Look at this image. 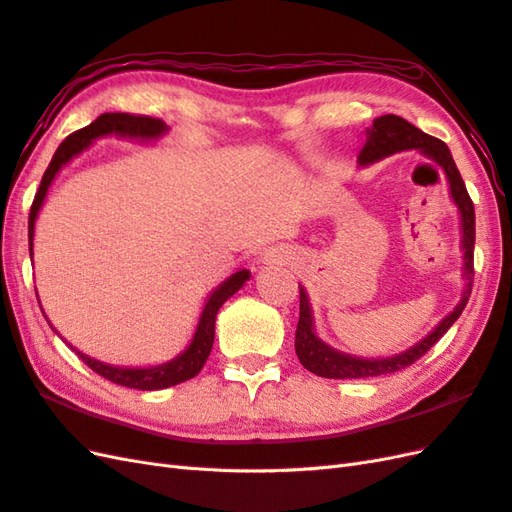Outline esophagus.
<instances>
[{
  "mask_svg": "<svg viewBox=\"0 0 512 512\" xmlns=\"http://www.w3.org/2000/svg\"><path fill=\"white\" fill-rule=\"evenodd\" d=\"M266 261H270V255H268V257H266Z\"/></svg>",
  "mask_w": 512,
  "mask_h": 512,
  "instance_id": "1",
  "label": "esophagus"
}]
</instances>
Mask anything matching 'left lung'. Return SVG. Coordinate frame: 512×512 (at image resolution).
Segmentation results:
<instances>
[{
  "instance_id": "obj_1",
  "label": "left lung",
  "mask_w": 512,
  "mask_h": 512,
  "mask_svg": "<svg viewBox=\"0 0 512 512\" xmlns=\"http://www.w3.org/2000/svg\"><path fill=\"white\" fill-rule=\"evenodd\" d=\"M417 149L430 157L432 162L443 168L445 177L450 183V194L452 201L458 207V214H461V246H463V277H465V290L461 296V303L454 307L452 313H448L435 329H432L422 342H417L413 348L400 352V355H393L387 359H361L346 355V352H339L324 344L322 339L313 331V316H311V305L305 287H300V318L296 326V355L298 361L305 365V368L313 374L322 378H370V376H381L391 374L409 368L419 357H424L426 352L435 346L443 333L450 329V326L461 316L469 294H471V283H474V244H476V212L474 203H471L465 181L458 173V168L452 160V153L448 144L443 140L424 134L422 129H417L409 121H404L402 116L396 114H385L374 119L372 127L368 129V136H365V144L359 153V164L368 166L374 164L383 157L398 153V151H409Z\"/></svg>"
}]
</instances>
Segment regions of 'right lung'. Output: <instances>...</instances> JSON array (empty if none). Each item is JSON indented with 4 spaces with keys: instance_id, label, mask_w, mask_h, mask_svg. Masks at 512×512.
<instances>
[{
    "instance_id": "1",
    "label": "right lung",
    "mask_w": 512,
    "mask_h": 512,
    "mask_svg": "<svg viewBox=\"0 0 512 512\" xmlns=\"http://www.w3.org/2000/svg\"><path fill=\"white\" fill-rule=\"evenodd\" d=\"M168 127L160 119H151V116H136V114H127V112H106L101 114L99 119H95L90 125L73 131L71 136L64 138V142L58 147V151L51 157V162L45 170L41 188H38L34 203L30 209V220H28V238H30V257H32V240H34V222L38 212L45 203L47 190L51 186V181L56 179L60 173V168L64 164H69L75 155H80L86 147H90L97 138L103 136H121V138H136V140H155L164 136ZM251 279V272L240 270L231 274L227 281H222L216 290L209 294L207 303L201 311L199 324H196V331L190 346L181 352L179 357L170 359L160 365H151V368H121V365H110V363H101L93 357L84 355L77 348H73L90 370L97 372L99 376L108 378V381L123 385L129 389H140V391H157V389H166L179 383H186L190 378H194L203 370V365L212 352L214 346V326H216V313L225 303L227 298H231L240 287ZM41 305V303H38ZM49 322V320H47Z\"/></svg>"
}]
</instances>
